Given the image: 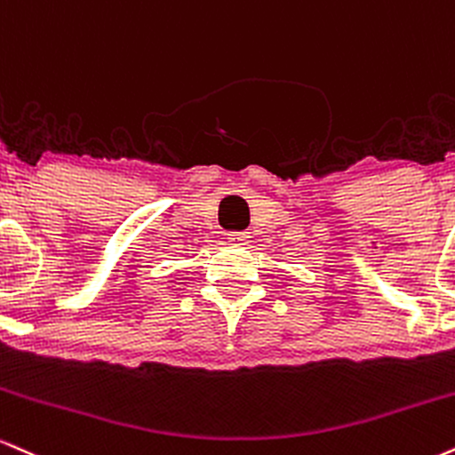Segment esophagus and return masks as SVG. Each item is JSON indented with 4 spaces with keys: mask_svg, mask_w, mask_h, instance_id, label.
I'll return each instance as SVG.
<instances>
[{
    "mask_svg": "<svg viewBox=\"0 0 455 455\" xmlns=\"http://www.w3.org/2000/svg\"><path fill=\"white\" fill-rule=\"evenodd\" d=\"M228 238H229V243H234V244H247V240H249V236L244 232H232Z\"/></svg>",
    "mask_w": 455,
    "mask_h": 455,
    "instance_id": "obj_1",
    "label": "esophagus"
}]
</instances>
